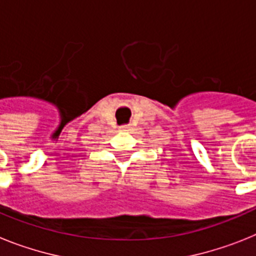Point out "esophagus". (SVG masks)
Wrapping results in <instances>:
<instances>
[{
	"label": "esophagus",
	"mask_w": 256,
	"mask_h": 256,
	"mask_svg": "<svg viewBox=\"0 0 256 256\" xmlns=\"http://www.w3.org/2000/svg\"><path fill=\"white\" fill-rule=\"evenodd\" d=\"M128 125H124V126H121V130H128Z\"/></svg>",
	"instance_id": "1"
}]
</instances>
